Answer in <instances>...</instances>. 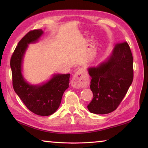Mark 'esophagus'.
<instances>
[{
  "label": "esophagus",
  "instance_id": "obj_1",
  "mask_svg": "<svg viewBox=\"0 0 148 148\" xmlns=\"http://www.w3.org/2000/svg\"><path fill=\"white\" fill-rule=\"evenodd\" d=\"M71 84L72 87L75 88H86L89 85V77L82 70L79 69L75 72Z\"/></svg>",
  "mask_w": 148,
  "mask_h": 148
}]
</instances>
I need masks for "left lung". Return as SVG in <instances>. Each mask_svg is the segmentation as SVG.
<instances>
[{
	"label": "left lung",
	"instance_id": "8db88e82",
	"mask_svg": "<svg viewBox=\"0 0 148 148\" xmlns=\"http://www.w3.org/2000/svg\"><path fill=\"white\" fill-rule=\"evenodd\" d=\"M87 71L93 94L87 105L89 111L95 114L111 113L121 103L133 79V58L129 44H116L106 61L89 67Z\"/></svg>",
	"mask_w": 148,
	"mask_h": 148
}]
</instances>
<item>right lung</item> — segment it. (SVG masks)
<instances>
[{
    "label": "right lung",
    "mask_w": 148,
    "mask_h": 148,
    "mask_svg": "<svg viewBox=\"0 0 148 148\" xmlns=\"http://www.w3.org/2000/svg\"><path fill=\"white\" fill-rule=\"evenodd\" d=\"M44 34L42 29L30 31L19 42L10 60L13 87L26 107L34 114L47 116L56 112L62 95L69 88L70 74H53L40 84H31L23 74V62L29 45L36 43Z\"/></svg>",
    "instance_id": "obj_1"
}]
</instances>
